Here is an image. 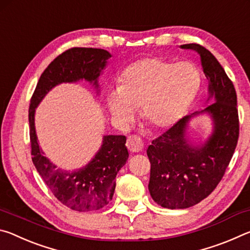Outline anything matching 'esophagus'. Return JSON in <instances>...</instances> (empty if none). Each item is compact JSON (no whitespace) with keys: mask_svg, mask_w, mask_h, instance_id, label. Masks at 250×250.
I'll return each instance as SVG.
<instances>
[{"mask_svg":"<svg viewBox=\"0 0 250 250\" xmlns=\"http://www.w3.org/2000/svg\"><path fill=\"white\" fill-rule=\"evenodd\" d=\"M145 142L138 135H129L128 139H126V147L130 152H141L145 149Z\"/></svg>","mask_w":250,"mask_h":250,"instance_id":"esophagus-1","label":"esophagus"}]
</instances>
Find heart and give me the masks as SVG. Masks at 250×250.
I'll return each instance as SVG.
<instances>
[{
	"label": "heart",
	"instance_id": "b5f03b06",
	"mask_svg": "<svg viewBox=\"0 0 250 250\" xmlns=\"http://www.w3.org/2000/svg\"><path fill=\"white\" fill-rule=\"evenodd\" d=\"M201 83L200 71L191 62H175L161 57L143 58L126 67L120 87L107 96L112 119L128 128L137 108L152 128H167L183 116Z\"/></svg>",
	"mask_w": 250,
	"mask_h": 250
}]
</instances>
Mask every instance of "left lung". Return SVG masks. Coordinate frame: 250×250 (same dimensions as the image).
I'll use <instances>...</instances> for the list:
<instances>
[{
	"label": "left lung",
	"instance_id": "obj_1",
	"mask_svg": "<svg viewBox=\"0 0 250 250\" xmlns=\"http://www.w3.org/2000/svg\"><path fill=\"white\" fill-rule=\"evenodd\" d=\"M181 48L195 50L200 55L208 80L209 97H214L216 103L201 111L210 113L214 120V132L202 147H192L184 139L191 116L175 122L147 147L150 194L155 203L171 209L196 205L216 188L229 166L239 137L236 90L222 65L200 44L181 45Z\"/></svg>",
	"mask_w": 250,
	"mask_h": 250
}]
</instances>
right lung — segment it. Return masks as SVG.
Masks as SVG:
<instances>
[{"label":"right lung","mask_w":250,"mask_h":250,"mask_svg":"<svg viewBox=\"0 0 250 250\" xmlns=\"http://www.w3.org/2000/svg\"><path fill=\"white\" fill-rule=\"evenodd\" d=\"M110 57L107 50L100 48L73 47L65 50L41 75L29 104V139L34 166L54 196L62 204L78 211L99 209L112 200L116 176L129 156L126 139L125 135H105L103 146L87 167L77 172H64L50 163L41 151L34 113L44 96L58 83L84 78L97 86V78Z\"/></svg>","instance_id":"1"}]
</instances>
